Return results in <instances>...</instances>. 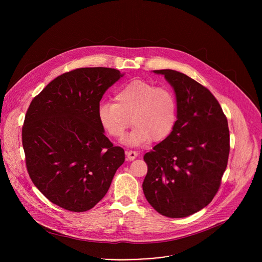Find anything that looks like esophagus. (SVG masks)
<instances>
[{"mask_svg": "<svg viewBox=\"0 0 262 262\" xmlns=\"http://www.w3.org/2000/svg\"><path fill=\"white\" fill-rule=\"evenodd\" d=\"M125 154H126V158L128 161H134L138 157V152L134 151V150H128Z\"/></svg>", "mask_w": 262, "mask_h": 262, "instance_id": "1", "label": "esophagus"}]
</instances>
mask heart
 Wrapping results in <instances>:
<instances>
[{
  "label": "heart",
  "mask_w": 262,
  "mask_h": 262,
  "mask_svg": "<svg viewBox=\"0 0 262 262\" xmlns=\"http://www.w3.org/2000/svg\"><path fill=\"white\" fill-rule=\"evenodd\" d=\"M115 101H101L97 118L102 128L116 139L124 136L132 120L135 128L124 140L127 145L163 141L175 127L177 101L169 88L134 80L116 91Z\"/></svg>",
  "instance_id": "b5f03b06"
}]
</instances>
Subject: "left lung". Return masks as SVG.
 <instances>
[{
    "mask_svg": "<svg viewBox=\"0 0 262 262\" xmlns=\"http://www.w3.org/2000/svg\"><path fill=\"white\" fill-rule=\"evenodd\" d=\"M173 87L177 120L171 135L144 156L143 192L159 213L189 216L207 206L219 191L229 157V128L211 92L184 73L154 70Z\"/></svg>",
    "mask_w": 262,
    "mask_h": 262,
    "instance_id": "1",
    "label": "left lung"
}]
</instances>
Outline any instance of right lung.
Masks as SVG:
<instances>
[{
	"label": "right lung",
	"instance_id": "add662e5",
	"mask_svg": "<svg viewBox=\"0 0 262 262\" xmlns=\"http://www.w3.org/2000/svg\"><path fill=\"white\" fill-rule=\"evenodd\" d=\"M123 76L85 67L53 80L30 103L23 126L27 170L51 202L70 211L94 207L106 194L124 150L104 136L97 107Z\"/></svg>",
	"mask_w": 262,
	"mask_h": 262
}]
</instances>
